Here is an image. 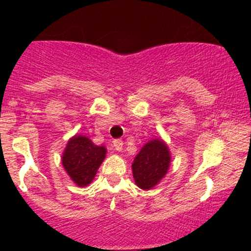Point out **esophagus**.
Segmentation results:
<instances>
[{
	"label": "esophagus",
	"instance_id": "34e87169",
	"mask_svg": "<svg viewBox=\"0 0 251 251\" xmlns=\"http://www.w3.org/2000/svg\"><path fill=\"white\" fill-rule=\"evenodd\" d=\"M112 144L116 151H122L123 150V141L121 140V139H115V140L112 141Z\"/></svg>",
	"mask_w": 251,
	"mask_h": 251
}]
</instances>
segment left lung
Listing matches in <instances>:
<instances>
[{"instance_id": "obj_1", "label": "left lung", "mask_w": 251, "mask_h": 251, "mask_svg": "<svg viewBox=\"0 0 251 251\" xmlns=\"http://www.w3.org/2000/svg\"><path fill=\"white\" fill-rule=\"evenodd\" d=\"M170 165V151L162 139L145 144L134 158L131 169L135 183L143 190H151L167 174Z\"/></svg>"}]
</instances>
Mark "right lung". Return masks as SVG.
<instances>
[{"mask_svg": "<svg viewBox=\"0 0 251 251\" xmlns=\"http://www.w3.org/2000/svg\"><path fill=\"white\" fill-rule=\"evenodd\" d=\"M105 154V146H97L87 136L75 135L66 145L61 162L72 181L83 187L93 181Z\"/></svg>", "mask_w": 251, "mask_h": 251, "instance_id": "right-lung-1", "label": "right lung"}]
</instances>
